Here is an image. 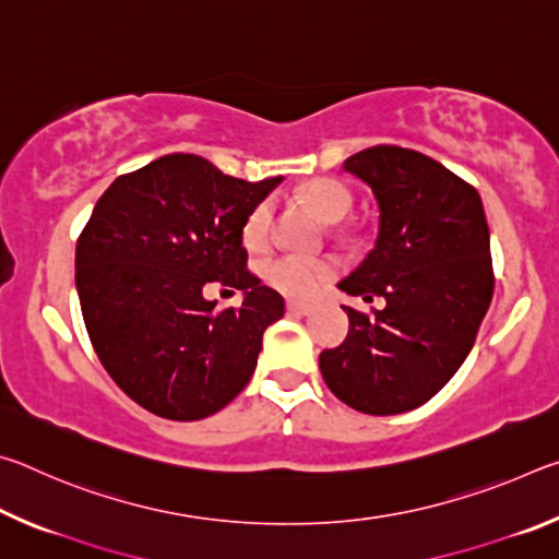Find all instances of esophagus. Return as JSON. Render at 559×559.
Returning <instances> with one entry per match:
<instances>
[{"instance_id":"34e87169","label":"esophagus","mask_w":559,"mask_h":559,"mask_svg":"<svg viewBox=\"0 0 559 559\" xmlns=\"http://www.w3.org/2000/svg\"><path fill=\"white\" fill-rule=\"evenodd\" d=\"M286 308H288V313H293V316H310V313H313V306H308V302H298V300H288Z\"/></svg>"}]
</instances>
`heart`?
Wrapping results in <instances>:
<instances>
[{
    "mask_svg": "<svg viewBox=\"0 0 559 559\" xmlns=\"http://www.w3.org/2000/svg\"><path fill=\"white\" fill-rule=\"evenodd\" d=\"M300 197L330 224L343 222L355 206V194L349 192V187L330 177L313 179V182L300 187ZM271 229L273 204L269 200H263L246 214L241 229L243 243L249 246L251 251L266 249V243L271 241ZM261 273L263 278L269 281V286L281 290L283 296L308 300L318 296L320 288L337 276V261L330 257L278 253V257H271L261 263Z\"/></svg>",
    "mask_w": 559,
    "mask_h": 559,
    "instance_id": "obj_1",
    "label": "heart"
}]
</instances>
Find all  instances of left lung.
Masks as SVG:
<instances>
[{
  "label": "left lung",
  "mask_w": 559,
  "mask_h": 559,
  "mask_svg": "<svg viewBox=\"0 0 559 559\" xmlns=\"http://www.w3.org/2000/svg\"><path fill=\"white\" fill-rule=\"evenodd\" d=\"M372 187L380 236L340 283L370 313L345 308L343 345L320 353V372L340 402L386 416L429 402L476 343L493 298V259L476 187L429 155L374 145L345 159Z\"/></svg>",
  "instance_id": "left-lung-1"
}]
</instances>
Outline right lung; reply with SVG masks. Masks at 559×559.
<instances>
[{
    "mask_svg": "<svg viewBox=\"0 0 559 559\" xmlns=\"http://www.w3.org/2000/svg\"><path fill=\"white\" fill-rule=\"evenodd\" d=\"M283 177L246 182L200 155H165L120 175L75 243L91 345L122 392L163 419L197 421L249 384L281 293L251 273L243 219ZM245 290L239 309L203 290Z\"/></svg>",
    "mask_w": 559,
    "mask_h": 559,
    "instance_id": "right-lung-1",
    "label": "right lung"
}]
</instances>
